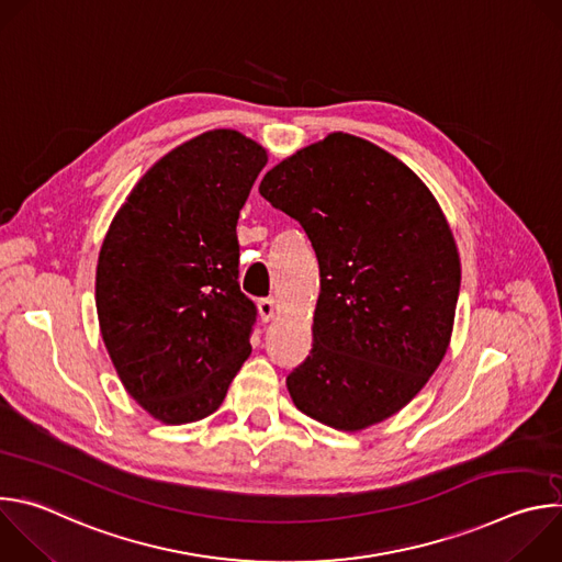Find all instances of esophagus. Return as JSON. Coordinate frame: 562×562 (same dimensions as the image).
<instances>
[{"label": "esophagus", "mask_w": 562, "mask_h": 562, "mask_svg": "<svg viewBox=\"0 0 562 562\" xmlns=\"http://www.w3.org/2000/svg\"><path fill=\"white\" fill-rule=\"evenodd\" d=\"M258 311H260L262 323H269V319H273L276 313H278V302L273 297H262L258 302Z\"/></svg>", "instance_id": "esophagus-1"}]
</instances>
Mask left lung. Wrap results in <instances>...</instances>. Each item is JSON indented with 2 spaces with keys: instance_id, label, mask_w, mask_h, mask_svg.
Wrapping results in <instances>:
<instances>
[{
  "instance_id": "left-lung-1",
  "label": "left lung",
  "mask_w": 562,
  "mask_h": 562,
  "mask_svg": "<svg viewBox=\"0 0 562 562\" xmlns=\"http://www.w3.org/2000/svg\"><path fill=\"white\" fill-rule=\"evenodd\" d=\"M260 195L297 220L319 267L311 356L293 405L358 434L405 405L442 362L460 256L429 187L395 155L336 131L284 157Z\"/></svg>"
}]
</instances>
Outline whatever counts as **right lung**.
Segmentation results:
<instances>
[{
  "label": "right lung",
  "instance_id": "right-lung-1",
  "mask_svg": "<svg viewBox=\"0 0 562 562\" xmlns=\"http://www.w3.org/2000/svg\"><path fill=\"white\" fill-rule=\"evenodd\" d=\"M269 162L256 139L206 131L137 180L98 258L104 347L135 403L165 425L211 416L251 353L237 217Z\"/></svg>",
  "mask_w": 562,
  "mask_h": 562
}]
</instances>
